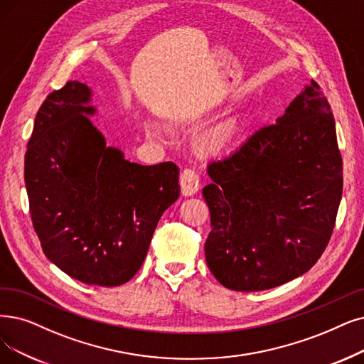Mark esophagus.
<instances>
[{"instance_id":"obj_1","label":"esophagus","mask_w":364,"mask_h":364,"mask_svg":"<svg viewBox=\"0 0 364 364\" xmlns=\"http://www.w3.org/2000/svg\"><path fill=\"white\" fill-rule=\"evenodd\" d=\"M200 186V176L198 173L188 167V168H183L182 173H181V188H182V194L183 196H193L197 193Z\"/></svg>"}]
</instances>
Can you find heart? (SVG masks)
I'll return each mask as SVG.
<instances>
[{
    "mask_svg": "<svg viewBox=\"0 0 364 364\" xmlns=\"http://www.w3.org/2000/svg\"><path fill=\"white\" fill-rule=\"evenodd\" d=\"M236 132V124L232 121L224 122L220 127H216L209 136V143L213 148H221L232 137Z\"/></svg>",
    "mask_w": 364,
    "mask_h": 364,
    "instance_id": "b5f03b06",
    "label": "heart"
}]
</instances>
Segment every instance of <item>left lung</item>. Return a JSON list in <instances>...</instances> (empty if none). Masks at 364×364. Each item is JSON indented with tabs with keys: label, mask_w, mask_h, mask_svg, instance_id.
Segmentation results:
<instances>
[{
	"label": "left lung",
	"mask_w": 364,
	"mask_h": 364,
	"mask_svg": "<svg viewBox=\"0 0 364 364\" xmlns=\"http://www.w3.org/2000/svg\"><path fill=\"white\" fill-rule=\"evenodd\" d=\"M206 263L235 291H263L306 273L327 248L342 197V156L315 80L274 124L208 163Z\"/></svg>",
	"instance_id": "obj_1"
}]
</instances>
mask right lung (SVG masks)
I'll return each instance as SVG.
<instances>
[{
    "label": "right lung",
    "instance_id": "obj_1",
    "mask_svg": "<svg viewBox=\"0 0 364 364\" xmlns=\"http://www.w3.org/2000/svg\"><path fill=\"white\" fill-rule=\"evenodd\" d=\"M91 91L67 82L43 101L25 152V186L45 255L88 285L116 287L141 267L159 218L179 198V167L129 163L88 116Z\"/></svg>",
    "mask_w": 364,
    "mask_h": 364
}]
</instances>
